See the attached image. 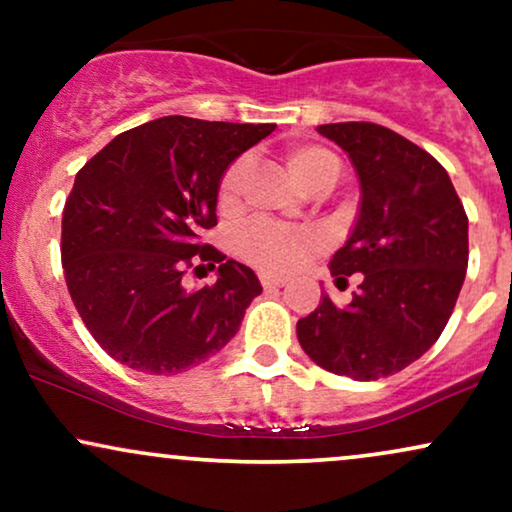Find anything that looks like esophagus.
Returning <instances> with one entry per match:
<instances>
[{
  "label": "esophagus",
  "instance_id": "obj_1",
  "mask_svg": "<svg viewBox=\"0 0 512 512\" xmlns=\"http://www.w3.org/2000/svg\"><path fill=\"white\" fill-rule=\"evenodd\" d=\"M262 286L264 289H281V286H286V279H281V276H269V274H262L260 276Z\"/></svg>",
  "mask_w": 512,
  "mask_h": 512
}]
</instances>
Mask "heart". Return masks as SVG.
<instances>
[{
  "label": "heart",
  "instance_id": "b5f03b06",
  "mask_svg": "<svg viewBox=\"0 0 512 512\" xmlns=\"http://www.w3.org/2000/svg\"><path fill=\"white\" fill-rule=\"evenodd\" d=\"M284 161L291 175L298 180L303 190L315 192L325 185H334L339 178V161L322 146L296 144L284 151ZM250 175L248 158H238L228 166L219 182V207H236L243 195L245 180ZM315 233L305 228H286L276 223L255 221L238 236V252L245 260L260 267L267 274H286L308 260L315 250Z\"/></svg>",
  "mask_w": 512,
  "mask_h": 512
}]
</instances>
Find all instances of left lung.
Here are the masks:
<instances>
[{"label":"left lung","mask_w":512,"mask_h":512,"mask_svg":"<svg viewBox=\"0 0 512 512\" xmlns=\"http://www.w3.org/2000/svg\"><path fill=\"white\" fill-rule=\"evenodd\" d=\"M317 132L342 146L361 182L354 231L334 252V279L361 274L349 305L327 293L296 325L320 368L354 380L395 375L436 344L469 260L467 214L448 170L421 146L373 122H334Z\"/></svg>","instance_id":"1"}]
</instances>
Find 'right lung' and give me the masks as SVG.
<instances>
[{
  "mask_svg": "<svg viewBox=\"0 0 512 512\" xmlns=\"http://www.w3.org/2000/svg\"><path fill=\"white\" fill-rule=\"evenodd\" d=\"M274 127L158 117L117 134L76 173L62 214V267L105 354L173 375L236 337L260 279L199 236L216 226L223 173ZM197 261L220 262L217 284L190 292L181 276Z\"/></svg>",
  "mask_w": 512,
  "mask_h": 512,
  "instance_id": "right-lung-1",
  "label": "right lung"
}]
</instances>
